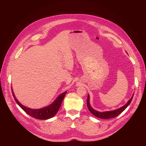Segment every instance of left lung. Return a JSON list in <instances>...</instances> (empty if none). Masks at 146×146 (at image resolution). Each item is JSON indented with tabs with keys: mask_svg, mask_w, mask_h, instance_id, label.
Wrapping results in <instances>:
<instances>
[{
	"mask_svg": "<svg viewBox=\"0 0 146 146\" xmlns=\"http://www.w3.org/2000/svg\"><path fill=\"white\" fill-rule=\"evenodd\" d=\"M133 96H132V98L128 101V102L124 105L122 107L114 110V111H106V112H99L96 111V110H94L92 108L91 105L90 104V96L88 95V98H87V107L88 110H90V112L94 115L95 116L98 117L100 119H110V118H113V117H115L117 116H118L119 114H121L123 110H125V108L129 106V105L131 103V102L132 100V99H133Z\"/></svg>",
	"mask_w": 146,
	"mask_h": 146,
	"instance_id": "1",
	"label": "left lung"
}]
</instances>
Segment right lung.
<instances>
[{"instance_id": "add662e5", "label": "right lung", "mask_w": 146, "mask_h": 146, "mask_svg": "<svg viewBox=\"0 0 146 146\" xmlns=\"http://www.w3.org/2000/svg\"><path fill=\"white\" fill-rule=\"evenodd\" d=\"M66 92H67L66 91L63 92L61 94H60L58 97V98L55 100L54 102H53L49 106H48L47 107L43 108L41 109H38V110L30 109L24 107V105L20 104L19 102V101L16 99L15 96L13 93V96L14 97L15 100L16 102V103L18 104L20 106V107L23 109L25 113H27L29 115L37 119L46 120V119H49L52 117L53 116H54L56 114V113L58 112L60 107H61L62 101L64 98L65 95L66 94Z\"/></svg>"}]
</instances>
